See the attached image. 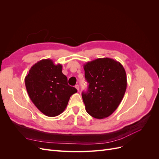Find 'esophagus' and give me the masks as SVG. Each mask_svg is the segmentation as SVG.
Listing matches in <instances>:
<instances>
[{
	"label": "esophagus",
	"instance_id": "1",
	"mask_svg": "<svg viewBox=\"0 0 159 159\" xmlns=\"http://www.w3.org/2000/svg\"><path fill=\"white\" fill-rule=\"evenodd\" d=\"M75 88L78 89V91H79V88H80V86H79V85H75Z\"/></svg>",
	"mask_w": 159,
	"mask_h": 159
}]
</instances>
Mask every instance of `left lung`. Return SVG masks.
I'll list each match as a JSON object with an SVG mask.
<instances>
[{"mask_svg":"<svg viewBox=\"0 0 159 159\" xmlns=\"http://www.w3.org/2000/svg\"><path fill=\"white\" fill-rule=\"evenodd\" d=\"M85 78L89 84L82 92L85 110L91 116L102 119L117 109L127 89V75L120 62L109 57L84 64Z\"/></svg>","mask_w":159,"mask_h":159,"instance_id":"obj_1","label":"left lung"}]
</instances>
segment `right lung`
I'll return each mask as SVG.
<instances>
[{
	"mask_svg": "<svg viewBox=\"0 0 159 159\" xmlns=\"http://www.w3.org/2000/svg\"><path fill=\"white\" fill-rule=\"evenodd\" d=\"M62 66L50 59L38 61L25 77L27 92L35 106L46 116L56 117L64 111L77 89L68 84Z\"/></svg>",
	"mask_w": 159,
	"mask_h": 159,
	"instance_id": "right-lung-1",
	"label": "right lung"
}]
</instances>
